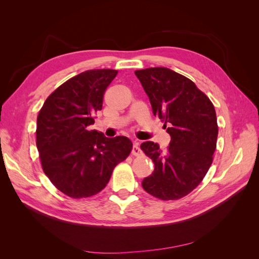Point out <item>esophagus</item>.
<instances>
[{"label":"esophagus","instance_id":"esophagus-1","mask_svg":"<svg viewBox=\"0 0 259 259\" xmlns=\"http://www.w3.org/2000/svg\"><path fill=\"white\" fill-rule=\"evenodd\" d=\"M132 154H133V155H135V156H138V155L142 154V150H140V148H139L138 143H135V144H134V146H133Z\"/></svg>","mask_w":259,"mask_h":259}]
</instances>
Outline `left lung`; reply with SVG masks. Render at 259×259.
Masks as SVG:
<instances>
[{
    "mask_svg": "<svg viewBox=\"0 0 259 259\" xmlns=\"http://www.w3.org/2000/svg\"><path fill=\"white\" fill-rule=\"evenodd\" d=\"M155 116L170 135L166 150L146 142L140 149L154 163L143 188L163 201L178 200L195 189L213 162L218 125L214 105L190 79L164 67L136 70Z\"/></svg>",
    "mask_w": 259,
    "mask_h": 259,
    "instance_id": "left-lung-1",
    "label": "left lung"
}]
</instances>
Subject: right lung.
Returning <instances> with one entry per match:
<instances>
[{
    "mask_svg": "<svg viewBox=\"0 0 259 259\" xmlns=\"http://www.w3.org/2000/svg\"><path fill=\"white\" fill-rule=\"evenodd\" d=\"M116 74L112 69L77 74L55 90L38 112L36 147L42 168L52 184L70 198H89L100 192L114 167L133 149L127 137L107 138L89 128Z\"/></svg>",
    "mask_w": 259,
    "mask_h": 259,
    "instance_id": "right-lung-1",
    "label": "right lung"
}]
</instances>
